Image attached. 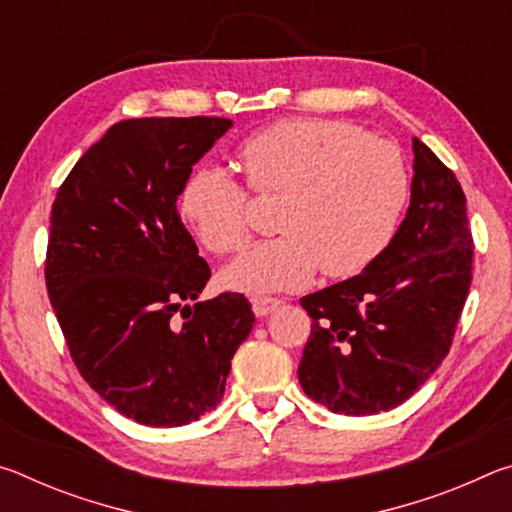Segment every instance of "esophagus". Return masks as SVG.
<instances>
[{
    "label": "esophagus",
    "instance_id": "34e87169",
    "mask_svg": "<svg viewBox=\"0 0 512 512\" xmlns=\"http://www.w3.org/2000/svg\"><path fill=\"white\" fill-rule=\"evenodd\" d=\"M250 302H253L255 316H268L277 305H280V300L277 298H266V296H255L250 298Z\"/></svg>",
    "mask_w": 512,
    "mask_h": 512
}]
</instances>
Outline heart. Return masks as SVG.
Instances as JSON below:
<instances>
[{"instance_id": "b5f03b06", "label": "heart", "mask_w": 512, "mask_h": 512, "mask_svg": "<svg viewBox=\"0 0 512 512\" xmlns=\"http://www.w3.org/2000/svg\"><path fill=\"white\" fill-rule=\"evenodd\" d=\"M237 158L255 194L282 196V235L248 246L219 275L244 293L302 289L318 268L327 277L366 271L391 246L411 196L400 149L348 121H277L244 140ZM180 214L210 253H232L248 237L246 187L212 164L189 173Z\"/></svg>"}]
</instances>
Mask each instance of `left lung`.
Masks as SVG:
<instances>
[{
	"instance_id": "8db88e82",
	"label": "left lung",
	"mask_w": 512,
	"mask_h": 512,
	"mask_svg": "<svg viewBox=\"0 0 512 512\" xmlns=\"http://www.w3.org/2000/svg\"><path fill=\"white\" fill-rule=\"evenodd\" d=\"M411 205L384 253L350 280L300 298L311 316L298 379L343 415L409 400L452 348L472 282V232L454 171L413 137Z\"/></svg>"
}]
</instances>
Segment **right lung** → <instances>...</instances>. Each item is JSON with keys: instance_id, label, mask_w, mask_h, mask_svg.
<instances>
[{"instance_id": "right-lung-1", "label": "right lung", "mask_w": 512, "mask_h": 512, "mask_svg": "<svg viewBox=\"0 0 512 512\" xmlns=\"http://www.w3.org/2000/svg\"><path fill=\"white\" fill-rule=\"evenodd\" d=\"M230 126L223 117L119 121L51 205L45 280L69 354L103 400L149 427L212 411L255 323L241 293L187 305L212 271L176 201Z\"/></svg>"}]
</instances>
